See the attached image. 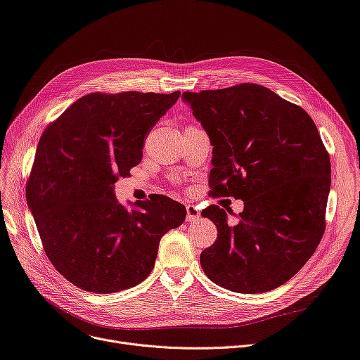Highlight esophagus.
<instances>
[{
  "instance_id": "esophagus-1",
  "label": "esophagus",
  "mask_w": 360,
  "mask_h": 360,
  "mask_svg": "<svg viewBox=\"0 0 360 360\" xmlns=\"http://www.w3.org/2000/svg\"><path fill=\"white\" fill-rule=\"evenodd\" d=\"M201 216V212L197 205L188 204L186 205V221H194Z\"/></svg>"
}]
</instances>
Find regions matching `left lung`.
<instances>
[{"mask_svg": "<svg viewBox=\"0 0 360 360\" xmlns=\"http://www.w3.org/2000/svg\"><path fill=\"white\" fill-rule=\"evenodd\" d=\"M182 98L213 144V197L243 200L233 224L219 205L201 212L217 228V240L200 255L204 273L238 293L285 285L326 231L331 163L315 122L254 83L184 91Z\"/></svg>", "mask_w": 360, "mask_h": 360, "instance_id": "obj_1", "label": "left lung"}]
</instances>
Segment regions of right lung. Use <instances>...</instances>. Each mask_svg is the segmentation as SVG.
<instances>
[{"label":"right lung","mask_w":360,"mask_h":360,"mask_svg":"<svg viewBox=\"0 0 360 360\" xmlns=\"http://www.w3.org/2000/svg\"><path fill=\"white\" fill-rule=\"evenodd\" d=\"M181 91L89 93L42 132L26 197L52 266L74 286L113 293L155 267L159 242L185 207L169 197L128 210L113 185L143 159V146Z\"/></svg>","instance_id":"obj_1"}]
</instances>
